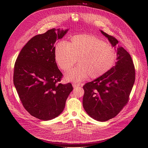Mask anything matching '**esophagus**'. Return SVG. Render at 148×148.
Instances as JSON below:
<instances>
[{"instance_id":"esophagus-1","label":"esophagus","mask_w":148,"mask_h":148,"mask_svg":"<svg viewBox=\"0 0 148 148\" xmlns=\"http://www.w3.org/2000/svg\"><path fill=\"white\" fill-rule=\"evenodd\" d=\"M79 86H80V84H76V83H73V87L74 88H76L77 87H79Z\"/></svg>"}]
</instances>
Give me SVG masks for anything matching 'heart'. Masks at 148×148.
<instances>
[{
  "label": "heart",
  "instance_id": "obj_1",
  "mask_svg": "<svg viewBox=\"0 0 148 148\" xmlns=\"http://www.w3.org/2000/svg\"><path fill=\"white\" fill-rule=\"evenodd\" d=\"M117 58L115 49L98 37L87 34L73 36L69 43L60 41L55 47V59L64 71L77 61L79 66L66 73L69 82H79L87 78H99L110 71Z\"/></svg>",
  "mask_w": 148,
  "mask_h": 148
}]
</instances>
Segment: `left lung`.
<instances>
[{"mask_svg": "<svg viewBox=\"0 0 148 148\" xmlns=\"http://www.w3.org/2000/svg\"><path fill=\"white\" fill-rule=\"evenodd\" d=\"M100 32L115 48L116 62L108 73L84 86L82 105L90 116L104 122L116 116L128 102L135 82V71L128 51L122 47L116 46L118 41L115 37Z\"/></svg>", "mask_w": 148, "mask_h": 148, "instance_id": "obj_1", "label": "left lung"}]
</instances>
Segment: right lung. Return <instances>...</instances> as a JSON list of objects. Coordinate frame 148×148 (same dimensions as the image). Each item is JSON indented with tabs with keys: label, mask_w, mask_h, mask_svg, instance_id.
I'll return each mask as SVG.
<instances>
[{
	"label": "right lung",
	"mask_w": 148,
	"mask_h": 148,
	"mask_svg": "<svg viewBox=\"0 0 148 148\" xmlns=\"http://www.w3.org/2000/svg\"><path fill=\"white\" fill-rule=\"evenodd\" d=\"M69 29H52L31 38L16 61L13 82L27 111L42 121L59 116L73 91L71 84H57L62 74L55 59L56 41Z\"/></svg>",
	"instance_id": "1"
}]
</instances>
